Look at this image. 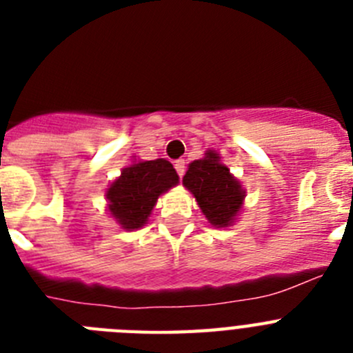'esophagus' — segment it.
<instances>
[{"label": "esophagus", "instance_id": "esophagus-1", "mask_svg": "<svg viewBox=\"0 0 353 353\" xmlns=\"http://www.w3.org/2000/svg\"><path fill=\"white\" fill-rule=\"evenodd\" d=\"M174 170H176L179 176L182 179L183 174H185V161H182V159H180V161L174 162Z\"/></svg>", "mask_w": 353, "mask_h": 353}]
</instances>
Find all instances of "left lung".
I'll use <instances>...</instances> for the list:
<instances>
[{
    "label": "left lung",
    "instance_id": "8db88e82",
    "mask_svg": "<svg viewBox=\"0 0 353 353\" xmlns=\"http://www.w3.org/2000/svg\"><path fill=\"white\" fill-rule=\"evenodd\" d=\"M183 185L194 194L199 208L214 226H228L239 214L244 191L215 152L194 161L183 176Z\"/></svg>",
    "mask_w": 353,
    "mask_h": 353
}]
</instances>
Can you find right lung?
<instances>
[{
  "label": "right lung",
  "mask_w": 353,
  "mask_h": 353,
  "mask_svg": "<svg viewBox=\"0 0 353 353\" xmlns=\"http://www.w3.org/2000/svg\"><path fill=\"white\" fill-rule=\"evenodd\" d=\"M179 183V174L164 159L132 164L108 191L109 212L125 230H138L164 191Z\"/></svg>",
  "instance_id": "obj_1"
}]
</instances>
